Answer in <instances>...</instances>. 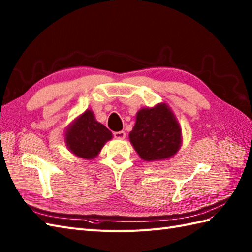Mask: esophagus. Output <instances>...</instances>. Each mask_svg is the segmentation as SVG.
Here are the masks:
<instances>
[{"instance_id": "1", "label": "esophagus", "mask_w": 252, "mask_h": 252, "mask_svg": "<svg viewBox=\"0 0 252 252\" xmlns=\"http://www.w3.org/2000/svg\"><path fill=\"white\" fill-rule=\"evenodd\" d=\"M114 136L117 140H125L126 138V132L125 131H119V132H115Z\"/></svg>"}]
</instances>
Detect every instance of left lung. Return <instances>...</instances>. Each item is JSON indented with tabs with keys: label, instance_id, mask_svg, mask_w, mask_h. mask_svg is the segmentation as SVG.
Wrapping results in <instances>:
<instances>
[{
	"label": "left lung",
	"instance_id": "left-lung-1",
	"mask_svg": "<svg viewBox=\"0 0 252 252\" xmlns=\"http://www.w3.org/2000/svg\"><path fill=\"white\" fill-rule=\"evenodd\" d=\"M129 137L138 156L146 161L171 158L178 153L182 143L179 122L164 103L138 110Z\"/></svg>",
	"mask_w": 252,
	"mask_h": 252
}]
</instances>
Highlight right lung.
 Returning <instances> with one entry per match:
<instances>
[{
    "mask_svg": "<svg viewBox=\"0 0 252 252\" xmlns=\"http://www.w3.org/2000/svg\"><path fill=\"white\" fill-rule=\"evenodd\" d=\"M112 138V133L96 121L92 110H85L79 116L65 133L66 145L72 154L84 159L97 156L107 141Z\"/></svg>",
    "mask_w": 252,
    "mask_h": 252,
    "instance_id": "obj_1",
    "label": "right lung"
}]
</instances>
